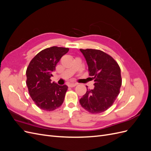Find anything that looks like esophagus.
<instances>
[{"label": "esophagus", "instance_id": "obj_1", "mask_svg": "<svg viewBox=\"0 0 151 151\" xmlns=\"http://www.w3.org/2000/svg\"><path fill=\"white\" fill-rule=\"evenodd\" d=\"M77 84V83H70L68 84V86L70 87V88H72V87H75Z\"/></svg>", "mask_w": 151, "mask_h": 151}]
</instances>
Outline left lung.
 I'll return each mask as SVG.
<instances>
[{
    "label": "left lung",
    "instance_id": "1",
    "mask_svg": "<svg viewBox=\"0 0 151 151\" xmlns=\"http://www.w3.org/2000/svg\"><path fill=\"white\" fill-rule=\"evenodd\" d=\"M80 51L86 58L89 76L94 81V88H87L86 93L80 99L79 103L91 113L104 112L111 106L120 93V68L110 55L101 50L80 49Z\"/></svg>",
    "mask_w": 151,
    "mask_h": 151
}]
</instances>
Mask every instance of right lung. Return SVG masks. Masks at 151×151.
<instances>
[{"label":"right lung","instance_id":"right-lung-1","mask_svg":"<svg viewBox=\"0 0 151 151\" xmlns=\"http://www.w3.org/2000/svg\"><path fill=\"white\" fill-rule=\"evenodd\" d=\"M68 48L52 47L39 52L26 70V85L31 98L40 109L53 111L64 100L67 85L59 86L50 79L57 63L68 51Z\"/></svg>","mask_w":151,"mask_h":151}]
</instances>
